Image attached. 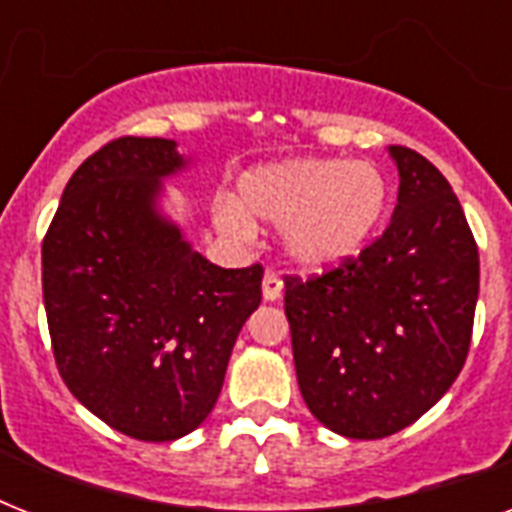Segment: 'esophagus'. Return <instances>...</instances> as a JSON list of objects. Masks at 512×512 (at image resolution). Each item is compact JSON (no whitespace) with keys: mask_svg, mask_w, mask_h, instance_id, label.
I'll list each match as a JSON object with an SVG mask.
<instances>
[{"mask_svg":"<svg viewBox=\"0 0 512 512\" xmlns=\"http://www.w3.org/2000/svg\"><path fill=\"white\" fill-rule=\"evenodd\" d=\"M281 289H284V284H281L279 273L265 271V276H263V297H265V300H279Z\"/></svg>","mask_w":512,"mask_h":512,"instance_id":"esophagus-1","label":"esophagus"}]
</instances>
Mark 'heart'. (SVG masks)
<instances>
[{"label": "heart", "instance_id": "b5f03b06", "mask_svg": "<svg viewBox=\"0 0 512 512\" xmlns=\"http://www.w3.org/2000/svg\"><path fill=\"white\" fill-rule=\"evenodd\" d=\"M385 209V177L369 162L303 156L241 175L239 201L217 207V225L236 239L255 233L252 217L281 225L289 257L311 271L364 247Z\"/></svg>", "mask_w": 512, "mask_h": 512}]
</instances>
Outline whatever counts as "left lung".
Returning <instances> with one entry per match:
<instances>
[{"mask_svg": "<svg viewBox=\"0 0 512 512\" xmlns=\"http://www.w3.org/2000/svg\"><path fill=\"white\" fill-rule=\"evenodd\" d=\"M398 204L358 255L284 276L297 382L313 417L348 438L393 436L457 380L473 337L478 247L460 199L406 146Z\"/></svg>", "mask_w": 512, "mask_h": 512, "instance_id": "obj_1", "label": "left lung"}]
</instances>
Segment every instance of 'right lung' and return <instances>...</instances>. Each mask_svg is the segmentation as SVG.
Wrapping results in <instances>:
<instances>
[{
	"label": "right lung",
	"mask_w": 512,
	"mask_h": 512,
	"mask_svg": "<svg viewBox=\"0 0 512 512\" xmlns=\"http://www.w3.org/2000/svg\"><path fill=\"white\" fill-rule=\"evenodd\" d=\"M175 140L116 138L71 175L42 241L52 356L95 417L138 441L207 420L263 265L220 268L156 215Z\"/></svg>",
	"instance_id": "1"
}]
</instances>
